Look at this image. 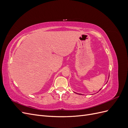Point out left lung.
<instances>
[{"instance_id":"8db88e82","label":"left lung","mask_w":128,"mask_h":128,"mask_svg":"<svg viewBox=\"0 0 128 128\" xmlns=\"http://www.w3.org/2000/svg\"><path fill=\"white\" fill-rule=\"evenodd\" d=\"M100 90H101V89H100Z\"/></svg>"}]
</instances>
